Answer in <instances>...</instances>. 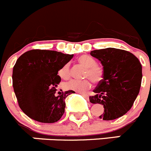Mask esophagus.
Here are the masks:
<instances>
[{
  "label": "esophagus",
  "instance_id": "34e87169",
  "mask_svg": "<svg viewBox=\"0 0 151 151\" xmlns=\"http://www.w3.org/2000/svg\"><path fill=\"white\" fill-rule=\"evenodd\" d=\"M80 93L82 95V96H84L85 98H86V99H88V95L86 94V93Z\"/></svg>",
  "mask_w": 151,
  "mask_h": 151
}]
</instances>
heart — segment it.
<instances>
[{"label": "heart", "instance_id": "b5f03b06", "mask_svg": "<svg viewBox=\"0 0 151 151\" xmlns=\"http://www.w3.org/2000/svg\"><path fill=\"white\" fill-rule=\"evenodd\" d=\"M79 63L86 68L85 72V77H89L93 83H97L100 81L103 77V68L96 64V60L91 56L88 55H82L77 58ZM60 77L64 80H67L71 77L70 65L68 63L63 65L58 71ZM91 86V83L89 80L83 81L72 80L64 83V88L66 90L75 91L78 92H85L88 90Z\"/></svg>", "mask_w": 151, "mask_h": 151}]
</instances>
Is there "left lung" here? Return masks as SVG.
I'll use <instances>...</instances> for the list:
<instances>
[{"label":"left lung","mask_w":151,"mask_h":151,"mask_svg":"<svg viewBox=\"0 0 151 151\" xmlns=\"http://www.w3.org/2000/svg\"><path fill=\"white\" fill-rule=\"evenodd\" d=\"M91 55L103 66L102 80L89 96L91 103L102 104L104 112L99 118L113 120L131 108L141 87L142 73L138 58L128 51L107 48L93 50Z\"/></svg>","instance_id":"obj_1"}]
</instances>
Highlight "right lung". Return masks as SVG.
<instances>
[{
	"mask_svg": "<svg viewBox=\"0 0 151 151\" xmlns=\"http://www.w3.org/2000/svg\"><path fill=\"white\" fill-rule=\"evenodd\" d=\"M74 55L33 49L16 61L12 85L20 108L29 117L43 123H54L65 112V98L74 91L55 94L61 78L58 71Z\"/></svg>",
	"mask_w": 151,
	"mask_h": 151,
	"instance_id": "obj_1",
	"label": "right lung"
}]
</instances>
